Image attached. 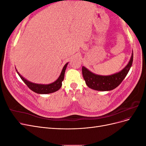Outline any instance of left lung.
Returning a JSON list of instances; mask_svg holds the SVG:
<instances>
[{"mask_svg":"<svg viewBox=\"0 0 146 146\" xmlns=\"http://www.w3.org/2000/svg\"><path fill=\"white\" fill-rule=\"evenodd\" d=\"M133 53L129 63L120 72L110 76H100L91 72L85 67H82V74L87 86L92 90L107 91L115 89L125 78L132 65Z\"/></svg>","mask_w":146,"mask_h":146,"instance_id":"1","label":"left lung"}]
</instances>
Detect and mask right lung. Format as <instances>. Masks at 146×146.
<instances>
[{"label": "right lung", "instance_id": "obj_1", "mask_svg": "<svg viewBox=\"0 0 146 146\" xmlns=\"http://www.w3.org/2000/svg\"><path fill=\"white\" fill-rule=\"evenodd\" d=\"M68 63H66L62 69V71L61 72L60 76L58 78V79L54 82H53L50 84H48V85H42V84H36L32 82H30L28 80H26L21 75L17 72L16 69V72L18 74L21 78L27 85L30 89L33 91V92H36L38 94H50L52 93V92H54L56 91H58L60 89V88L62 86V82L64 80V73L65 70L67 67Z\"/></svg>", "mask_w": 146, "mask_h": 146}]
</instances>
